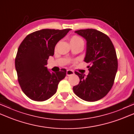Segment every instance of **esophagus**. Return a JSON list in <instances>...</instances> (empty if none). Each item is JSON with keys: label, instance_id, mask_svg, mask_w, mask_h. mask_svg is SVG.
<instances>
[{"label": "esophagus", "instance_id": "esophagus-1", "mask_svg": "<svg viewBox=\"0 0 134 134\" xmlns=\"http://www.w3.org/2000/svg\"><path fill=\"white\" fill-rule=\"evenodd\" d=\"M66 74L68 76L74 74V71H72V70H67V72H66Z\"/></svg>", "mask_w": 134, "mask_h": 134}]
</instances>
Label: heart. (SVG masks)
<instances>
[{
  "label": "heart",
  "instance_id": "obj_1",
  "mask_svg": "<svg viewBox=\"0 0 134 134\" xmlns=\"http://www.w3.org/2000/svg\"><path fill=\"white\" fill-rule=\"evenodd\" d=\"M80 42L83 43L82 39L79 36L77 35H74L72 36L70 38V42Z\"/></svg>",
  "mask_w": 134,
  "mask_h": 134
}]
</instances>
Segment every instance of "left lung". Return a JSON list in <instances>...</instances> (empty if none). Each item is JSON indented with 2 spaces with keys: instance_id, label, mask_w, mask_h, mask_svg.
Segmentation results:
<instances>
[{
  "instance_id": "left-lung-1",
  "label": "left lung",
  "mask_w": 134,
  "mask_h": 134,
  "mask_svg": "<svg viewBox=\"0 0 134 134\" xmlns=\"http://www.w3.org/2000/svg\"><path fill=\"white\" fill-rule=\"evenodd\" d=\"M86 41L84 62L89 63V73L75 71L80 83L73 87L75 94L83 100L95 102L105 96L114 83L118 69L116 52L110 39L95 29L75 31Z\"/></svg>"
}]
</instances>
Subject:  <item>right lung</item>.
I'll return each instance as SVG.
<instances>
[{
  "instance_id": "1",
  "label": "right lung",
  "mask_w": 134,
  "mask_h": 134,
  "mask_svg": "<svg viewBox=\"0 0 134 134\" xmlns=\"http://www.w3.org/2000/svg\"><path fill=\"white\" fill-rule=\"evenodd\" d=\"M71 29H43L28 35L20 44L15 67L21 88L31 100L42 102L56 93L59 82L65 78L66 70L51 72L46 65L53 56L57 43Z\"/></svg>"
}]
</instances>
